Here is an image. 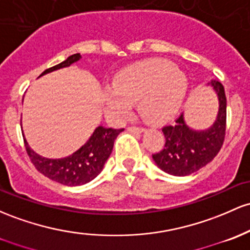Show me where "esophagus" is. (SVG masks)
<instances>
[{"label":"esophagus","instance_id":"esophagus-1","mask_svg":"<svg viewBox=\"0 0 250 250\" xmlns=\"http://www.w3.org/2000/svg\"><path fill=\"white\" fill-rule=\"evenodd\" d=\"M127 130L130 133H142L145 129L142 127H128Z\"/></svg>","mask_w":250,"mask_h":250}]
</instances>
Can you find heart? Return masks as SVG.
<instances>
[{"label":"heart","instance_id":"b5f03b06","mask_svg":"<svg viewBox=\"0 0 250 250\" xmlns=\"http://www.w3.org/2000/svg\"><path fill=\"white\" fill-rule=\"evenodd\" d=\"M188 77L165 59H150L133 65L115 77L106 87L104 102L112 119L122 120L139 102L140 115L148 122L171 120L179 111L188 92Z\"/></svg>","mask_w":250,"mask_h":250}]
</instances>
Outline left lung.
<instances>
[{"label": "left lung", "mask_w": 250, "mask_h": 250, "mask_svg": "<svg viewBox=\"0 0 250 250\" xmlns=\"http://www.w3.org/2000/svg\"><path fill=\"white\" fill-rule=\"evenodd\" d=\"M210 84L218 96L219 110L215 123L207 130H193L188 127L183 114L174 125L163 127L165 145L153 154L155 164L166 173L178 177L188 175L212 161L223 146L227 128V97L222 83Z\"/></svg>", "instance_id": "left-lung-1"}]
</instances>
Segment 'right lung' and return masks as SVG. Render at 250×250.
<instances>
[{"instance_id":"right-lung-1","label":"right lung","mask_w":250,"mask_h":250,"mask_svg":"<svg viewBox=\"0 0 250 250\" xmlns=\"http://www.w3.org/2000/svg\"><path fill=\"white\" fill-rule=\"evenodd\" d=\"M81 58L82 56L79 53L72 54L60 64L45 70L40 76L62 67L70 66ZM122 130L100 125L96 128L91 138L87 140L84 146H82L72 155L62 159L42 158L31 149L26 140L23 141L32 164L41 174L62 185L78 186L91 182L101 173L104 164L111 154L115 139Z\"/></svg>"}]
</instances>
